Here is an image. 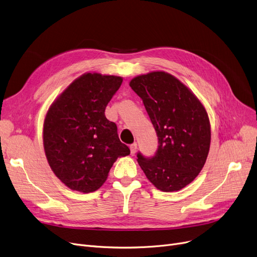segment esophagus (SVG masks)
Here are the masks:
<instances>
[{"instance_id": "34e87169", "label": "esophagus", "mask_w": 257, "mask_h": 257, "mask_svg": "<svg viewBox=\"0 0 257 257\" xmlns=\"http://www.w3.org/2000/svg\"><path fill=\"white\" fill-rule=\"evenodd\" d=\"M137 150H138V144L137 143H133L132 145H130V153H131L132 156L137 153Z\"/></svg>"}]
</instances>
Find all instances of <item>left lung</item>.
Wrapping results in <instances>:
<instances>
[{
    "mask_svg": "<svg viewBox=\"0 0 257 257\" xmlns=\"http://www.w3.org/2000/svg\"><path fill=\"white\" fill-rule=\"evenodd\" d=\"M129 85L142 98L158 138L155 155L147 158L138 153V163L158 190L180 191L198 176L209 152L205 108L190 88L166 72L140 75Z\"/></svg>",
    "mask_w": 257,
    "mask_h": 257,
    "instance_id": "left-lung-1",
    "label": "left lung"
}]
</instances>
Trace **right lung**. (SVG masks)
<instances>
[{
    "instance_id": "add662e5",
    "label": "right lung",
    "mask_w": 257,
    "mask_h": 257,
    "mask_svg": "<svg viewBox=\"0 0 257 257\" xmlns=\"http://www.w3.org/2000/svg\"><path fill=\"white\" fill-rule=\"evenodd\" d=\"M123 78L85 73L52 103L44 121V148L56 177L73 191L90 193L106 181L117 157L130 154L105 108Z\"/></svg>"
}]
</instances>
